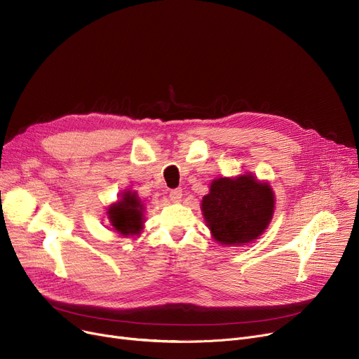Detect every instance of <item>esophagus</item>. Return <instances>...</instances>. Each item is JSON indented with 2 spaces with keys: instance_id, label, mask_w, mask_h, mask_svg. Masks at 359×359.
Wrapping results in <instances>:
<instances>
[{
  "instance_id": "1",
  "label": "esophagus",
  "mask_w": 359,
  "mask_h": 359,
  "mask_svg": "<svg viewBox=\"0 0 359 359\" xmlns=\"http://www.w3.org/2000/svg\"><path fill=\"white\" fill-rule=\"evenodd\" d=\"M182 196H183L182 189H173L172 192H170V201L175 202V203L180 202V201H182Z\"/></svg>"
}]
</instances>
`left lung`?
<instances>
[{
	"label": "left lung",
	"instance_id": "8db88e82",
	"mask_svg": "<svg viewBox=\"0 0 359 359\" xmlns=\"http://www.w3.org/2000/svg\"><path fill=\"white\" fill-rule=\"evenodd\" d=\"M201 211L211 236L222 246H244L269 227L275 212V194L268 182L252 173L218 177L202 198Z\"/></svg>",
	"mask_w": 359,
	"mask_h": 359
}]
</instances>
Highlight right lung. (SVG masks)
I'll use <instances>...</instances> for the list:
<instances>
[{"label": "right lung", "mask_w": 359, "mask_h": 359, "mask_svg": "<svg viewBox=\"0 0 359 359\" xmlns=\"http://www.w3.org/2000/svg\"><path fill=\"white\" fill-rule=\"evenodd\" d=\"M145 205L137 192L123 191L119 199L107 206V218L111 229L123 237L140 236L144 230Z\"/></svg>", "instance_id": "1"}]
</instances>
